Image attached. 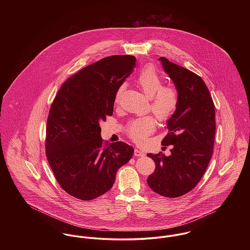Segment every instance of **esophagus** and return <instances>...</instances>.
I'll return each mask as SVG.
<instances>
[{
    "mask_svg": "<svg viewBox=\"0 0 250 250\" xmlns=\"http://www.w3.org/2000/svg\"><path fill=\"white\" fill-rule=\"evenodd\" d=\"M134 155L136 156V157H143L144 156V153H143L142 150H140V149H135V153H134Z\"/></svg>",
    "mask_w": 250,
    "mask_h": 250,
    "instance_id": "obj_1",
    "label": "esophagus"
}]
</instances>
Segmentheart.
Instances as JSON below:
<instances>
[{"label":"heart","instance_id":"obj_1","mask_svg":"<svg viewBox=\"0 0 250 250\" xmlns=\"http://www.w3.org/2000/svg\"><path fill=\"white\" fill-rule=\"evenodd\" d=\"M138 83L143 93L150 98L149 110L160 121L167 120L175 111L178 104L177 91L169 86H163L162 77L152 67L143 69L139 77ZM123 89L121 86L115 96V101ZM155 129V122L151 117H143L131 121L127 126L128 136L137 143L144 142L146 137Z\"/></svg>","mask_w":250,"mask_h":250}]
</instances>
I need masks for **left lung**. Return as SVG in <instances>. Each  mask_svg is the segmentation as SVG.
Masks as SVG:
<instances>
[{
    "mask_svg": "<svg viewBox=\"0 0 250 250\" xmlns=\"http://www.w3.org/2000/svg\"><path fill=\"white\" fill-rule=\"evenodd\" d=\"M178 92L176 110L167 121L168 134L162 141L171 146L170 156L147 154L156 164L147 184L166 197H179L190 191L204 175L213 155L214 105L204 81L195 73L159 59Z\"/></svg>",
    "mask_w": 250,
    "mask_h": 250,
    "instance_id": "8db88e82",
    "label": "left lung"
}]
</instances>
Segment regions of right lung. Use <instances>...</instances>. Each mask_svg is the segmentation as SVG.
Returning a JSON list of instances; mask_svg holds the SVG:
<instances>
[{
	"instance_id": "add662e5",
	"label": "right lung",
	"mask_w": 250,
	"mask_h": 250,
	"mask_svg": "<svg viewBox=\"0 0 250 250\" xmlns=\"http://www.w3.org/2000/svg\"><path fill=\"white\" fill-rule=\"evenodd\" d=\"M136 66V58H104L74 74L61 86L48 115L46 156L62 189L80 200L109 190L134 148L104 143L100 122L112 115L116 93Z\"/></svg>"
}]
</instances>
